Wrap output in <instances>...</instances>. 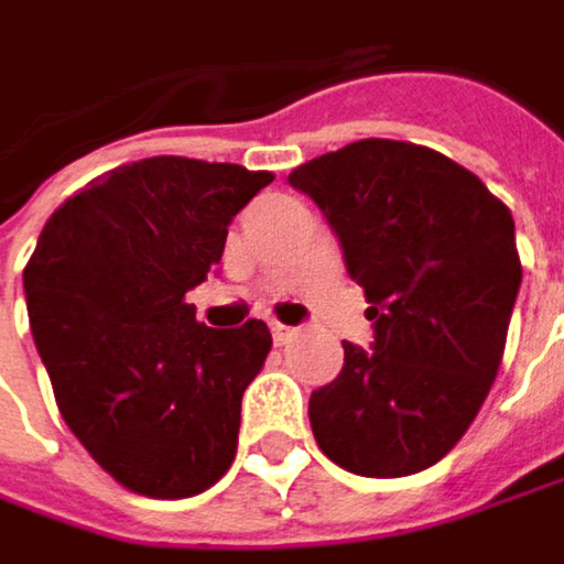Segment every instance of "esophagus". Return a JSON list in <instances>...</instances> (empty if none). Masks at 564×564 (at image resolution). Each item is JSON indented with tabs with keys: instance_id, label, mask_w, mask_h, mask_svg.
Instances as JSON below:
<instances>
[{
	"instance_id": "obj_1",
	"label": "esophagus",
	"mask_w": 564,
	"mask_h": 564,
	"mask_svg": "<svg viewBox=\"0 0 564 564\" xmlns=\"http://www.w3.org/2000/svg\"><path fill=\"white\" fill-rule=\"evenodd\" d=\"M295 334H299V330H295V327H289V324H279V321L272 324V340H275V346H285V343L292 340Z\"/></svg>"
}]
</instances>
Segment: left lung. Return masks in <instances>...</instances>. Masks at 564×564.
<instances>
[{
	"mask_svg": "<svg viewBox=\"0 0 564 564\" xmlns=\"http://www.w3.org/2000/svg\"><path fill=\"white\" fill-rule=\"evenodd\" d=\"M343 243L362 285L372 349L343 343V372L307 417L352 475L436 465L478 417L501 369L523 265L513 215L456 160L408 141L346 143L289 173Z\"/></svg>",
	"mask_w": 564,
	"mask_h": 564,
	"instance_id": "left-lung-1",
	"label": "left lung"
}]
</instances>
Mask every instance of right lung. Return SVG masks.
Wrapping results in <instances>:
<instances>
[{
	"label": "right lung",
	"instance_id": "right-lung-1",
	"mask_svg": "<svg viewBox=\"0 0 564 564\" xmlns=\"http://www.w3.org/2000/svg\"><path fill=\"white\" fill-rule=\"evenodd\" d=\"M265 170L147 156L79 188L24 265L28 321L66 426L143 498L208 491L237 456L240 398L272 349L262 321L215 330L185 292L221 262Z\"/></svg>",
	"mask_w": 564,
	"mask_h": 564
}]
</instances>
